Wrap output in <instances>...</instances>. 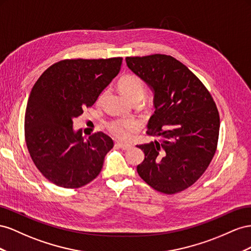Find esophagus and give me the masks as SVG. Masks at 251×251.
Segmentation results:
<instances>
[{"label":"esophagus","instance_id":"34e87169","mask_svg":"<svg viewBox=\"0 0 251 251\" xmlns=\"http://www.w3.org/2000/svg\"><path fill=\"white\" fill-rule=\"evenodd\" d=\"M117 145L123 150H128L131 148V145L128 144V143H123V142H117Z\"/></svg>","mask_w":251,"mask_h":251}]
</instances>
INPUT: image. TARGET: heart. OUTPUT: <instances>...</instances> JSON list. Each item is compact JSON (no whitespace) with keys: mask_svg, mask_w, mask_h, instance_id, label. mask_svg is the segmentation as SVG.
Here are the masks:
<instances>
[{"mask_svg":"<svg viewBox=\"0 0 251 251\" xmlns=\"http://www.w3.org/2000/svg\"><path fill=\"white\" fill-rule=\"evenodd\" d=\"M118 86L122 94L129 100V101L141 100L145 96V82L143 81L142 77H140L137 75L128 74L122 75L118 82ZM105 92H102V94L99 96L98 102L102 101ZM107 128H108L110 133H112L116 138L125 140L130 137L132 131L138 129L139 123L133 119H116L108 122Z\"/></svg>","mask_w":251,"mask_h":251,"instance_id":"heart-1","label":"heart"}]
</instances>
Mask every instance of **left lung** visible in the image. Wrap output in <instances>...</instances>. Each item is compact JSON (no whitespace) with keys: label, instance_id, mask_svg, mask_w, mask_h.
Returning <instances> with one entry per match:
<instances>
[{"label":"left lung","instance_id":"left-lung-1","mask_svg":"<svg viewBox=\"0 0 251 251\" xmlns=\"http://www.w3.org/2000/svg\"><path fill=\"white\" fill-rule=\"evenodd\" d=\"M126 63L153 91L155 111L146 133L160 139L138 145L145 153L138 174L156 191H183L201 177L216 153L217 105L198 76L173 56H127Z\"/></svg>","mask_w":251,"mask_h":251}]
</instances>
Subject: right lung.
<instances>
[{
    "label": "right lung",
    "mask_w": 251,
    "mask_h": 251,
    "mask_svg": "<svg viewBox=\"0 0 251 251\" xmlns=\"http://www.w3.org/2000/svg\"><path fill=\"white\" fill-rule=\"evenodd\" d=\"M122 58L63 60L35 82L25 112V141L34 165L49 182L80 188L101 173L113 141L104 132L84 140L74 119L91 107L120 73Z\"/></svg>",
    "instance_id": "obj_1"
}]
</instances>
